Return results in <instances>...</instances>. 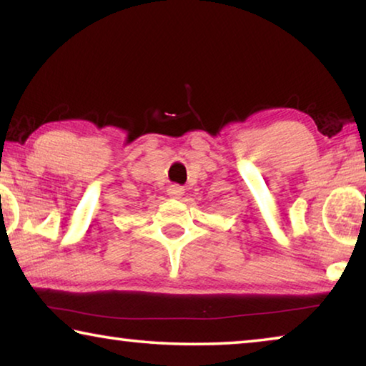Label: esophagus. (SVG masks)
Returning <instances> with one entry per match:
<instances>
[{
    "label": "esophagus",
    "mask_w": 366,
    "mask_h": 366,
    "mask_svg": "<svg viewBox=\"0 0 366 366\" xmlns=\"http://www.w3.org/2000/svg\"><path fill=\"white\" fill-rule=\"evenodd\" d=\"M184 187H179V185H171V187L168 189V194L169 197L172 198H179L181 195H184Z\"/></svg>",
    "instance_id": "esophagus-1"
}]
</instances>
